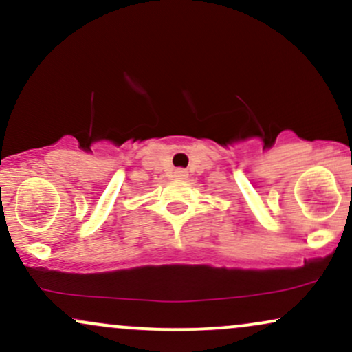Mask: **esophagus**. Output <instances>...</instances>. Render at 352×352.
Masks as SVG:
<instances>
[{
	"instance_id": "34e87169",
	"label": "esophagus",
	"mask_w": 352,
	"mask_h": 352,
	"mask_svg": "<svg viewBox=\"0 0 352 352\" xmlns=\"http://www.w3.org/2000/svg\"><path fill=\"white\" fill-rule=\"evenodd\" d=\"M188 177L187 170H184V168H177V170H173V179L177 180H185Z\"/></svg>"
}]
</instances>
